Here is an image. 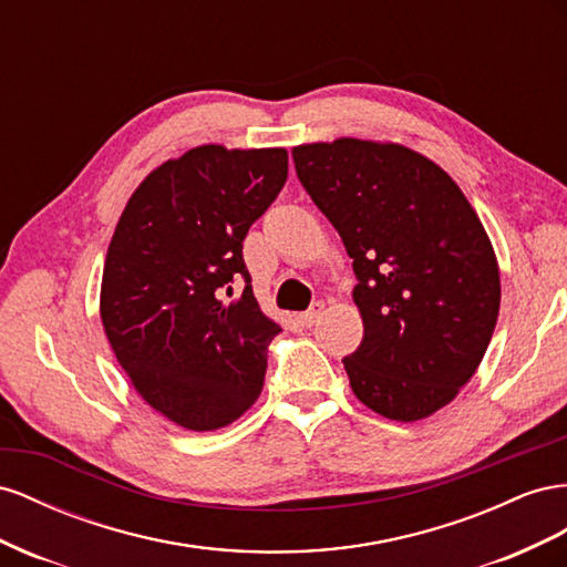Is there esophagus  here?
<instances>
[{
  "label": "esophagus",
  "mask_w": 567,
  "mask_h": 567,
  "mask_svg": "<svg viewBox=\"0 0 567 567\" xmlns=\"http://www.w3.org/2000/svg\"><path fill=\"white\" fill-rule=\"evenodd\" d=\"M322 311H326V303H322V301H316L309 311L299 316V322H301L303 328H311V326H316L318 318L322 316Z\"/></svg>",
  "instance_id": "1"
}]
</instances>
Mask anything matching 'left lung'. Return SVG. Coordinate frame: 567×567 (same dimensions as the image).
<instances>
[{
  "mask_svg": "<svg viewBox=\"0 0 567 567\" xmlns=\"http://www.w3.org/2000/svg\"><path fill=\"white\" fill-rule=\"evenodd\" d=\"M292 158L353 258L363 342L342 361L353 394L399 423L432 415L475 375L498 318V264L475 208L401 144L339 137Z\"/></svg>",
  "mask_w": 567,
  "mask_h": 567,
  "instance_id": "1",
  "label": "left lung"
}]
</instances>
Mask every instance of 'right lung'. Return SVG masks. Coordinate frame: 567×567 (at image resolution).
<instances>
[{
    "instance_id": "add662e5",
    "label": "right lung",
    "mask_w": 567,
    "mask_h": 567,
    "mask_svg": "<svg viewBox=\"0 0 567 567\" xmlns=\"http://www.w3.org/2000/svg\"><path fill=\"white\" fill-rule=\"evenodd\" d=\"M285 181L280 147L204 144L144 177L111 237L100 301L109 344L137 394L185 430L235 423L264 390L280 326L258 309L241 241Z\"/></svg>"
}]
</instances>
